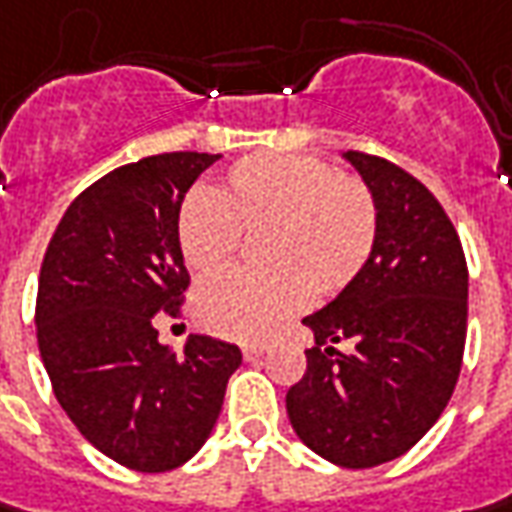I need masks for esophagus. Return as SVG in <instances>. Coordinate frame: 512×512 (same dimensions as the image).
I'll use <instances>...</instances> for the list:
<instances>
[{
    "label": "esophagus",
    "instance_id": "1",
    "mask_svg": "<svg viewBox=\"0 0 512 512\" xmlns=\"http://www.w3.org/2000/svg\"><path fill=\"white\" fill-rule=\"evenodd\" d=\"M240 351H243V357H246V360H257V357L266 351V343H243L240 345Z\"/></svg>",
    "mask_w": 512,
    "mask_h": 512
}]
</instances>
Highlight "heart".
Instances as JSON below:
<instances>
[{"instance_id": "heart-1", "label": "heart", "mask_w": 512, "mask_h": 512, "mask_svg": "<svg viewBox=\"0 0 512 512\" xmlns=\"http://www.w3.org/2000/svg\"><path fill=\"white\" fill-rule=\"evenodd\" d=\"M377 201L354 175L320 158L249 155L232 164L215 195L192 192L178 209V249L198 274L218 272L240 243L255 240L257 269L203 283L198 320L223 337H260L309 294L328 300L365 269L377 246Z\"/></svg>"}]
</instances>
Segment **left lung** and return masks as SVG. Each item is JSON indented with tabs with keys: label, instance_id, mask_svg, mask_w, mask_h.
Returning <instances> with one entry per match:
<instances>
[{
	"label": "left lung",
	"instance_id": "obj_1",
	"mask_svg": "<svg viewBox=\"0 0 512 512\" xmlns=\"http://www.w3.org/2000/svg\"><path fill=\"white\" fill-rule=\"evenodd\" d=\"M343 158L377 201V246L348 289L303 317L314 348L286 411L306 448L362 470L414 448L445 411L465 354L467 263L428 186L377 155Z\"/></svg>",
	"mask_w": 512,
	"mask_h": 512
}]
</instances>
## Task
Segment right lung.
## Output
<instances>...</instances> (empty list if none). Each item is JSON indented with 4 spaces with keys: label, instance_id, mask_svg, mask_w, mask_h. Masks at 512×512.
Returning a JSON list of instances; mask_svg holds the SVG:
<instances>
[{
    "label": "right lung",
    "instance_id": "add662e5",
    "mask_svg": "<svg viewBox=\"0 0 512 512\" xmlns=\"http://www.w3.org/2000/svg\"><path fill=\"white\" fill-rule=\"evenodd\" d=\"M218 158L164 152L107 172L67 206L42 260L36 337L53 394L93 448L141 473L203 448L243 360L201 334L172 354L155 328L189 286L178 209Z\"/></svg>",
    "mask_w": 512,
    "mask_h": 512
}]
</instances>
